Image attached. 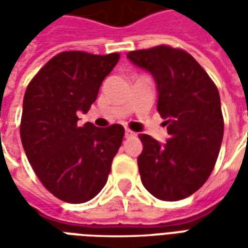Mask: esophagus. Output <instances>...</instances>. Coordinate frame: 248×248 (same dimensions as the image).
<instances>
[{
  "instance_id": "obj_1",
  "label": "esophagus",
  "mask_w": 248,
  "mask_h": 248,
  "mask_svg": "<svg viewBox=\"0 0 248 248\" xmlns=\"http://www.w3.org/2000/svg\"><path fill=\"white\" fill-rule=\"evenodd\" d=\"M135 135L137 134H135L134 131H131V130H129V129L124 131V137H126V138H134Z\"/></svg>"
}]
</instances>
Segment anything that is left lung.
I'll list each match as a JSON object with an SVG mask.
<instances>
[{
    "instance_id": "1",
    "label": "left lung",
    "mask_w": 248,
    "mask_h": 248,
    "mask_svg": "<svg viewBox=\"0 0 248 248\" xmlns=\"http://www.w3.org/2000/svg\"><path fill=\"white\" fill-rule=\"evenodd\" d=\"M127 58L156 83L158 113L167 126L165 145L140 134V181L161 201L190 197L207 181L223 140V115L215 83L194 57L161 45L130 51Z\"/></svg>"
}]
</instances>
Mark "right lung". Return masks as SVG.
<instances>
[{
    "mask_svg": "<svg viewBox=\"0 0 248 248\" xmlns=\"http://www.w3.org/2000/svg\"><path fill=\"white\" fill-rule=\"evenodd\" d=\"M118 53L63 51L53 57L25 92L19 134L28 161L49 191L67 203H85L108 182L122 145V124H78L97 99Z\"/></svg>",
    "mask_w": 248,
    "mask_h": 248,
    "instance_id": "add662e5",
    "label": "right lung"
}]
</instances>
